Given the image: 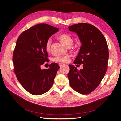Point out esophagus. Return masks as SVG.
I'll use <instances>...</instances> for the list:
<instances>
[{
	"instance_id": "1",
	"label": "esophagus",
	"mask_w": 121,
	"mask_h": 121,
	"mask_svg": "<svg viewBox=\"0 0 121 121\" xmlns=\"http://www.w3.org/2000/svg\"><path fill=\"white\" fill-rule=\"evenodd\" d=\"M64 65H65L64 64H59V66H60V67H61L62 66H63Z\"/></svg>"
}]
</instances>
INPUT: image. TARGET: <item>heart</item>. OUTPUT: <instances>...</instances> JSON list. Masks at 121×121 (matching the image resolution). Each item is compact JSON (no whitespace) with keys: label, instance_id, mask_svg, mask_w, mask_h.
I'll use <instances>...</instances> for the list:
<instances>
[{"label":"heart","instance_id":"obj_1","mask_svg":"<svg viewBox=\"0 0 121 121\" xmlns=\"http://www.w3.org/2000/svg\"><path fill=\"white\" fill-rule=\"evenodd\" d=\"M58 39L60 40V41L63 43L65 46L69 47L73 43V40H72L71 36L69 35L68 34L62 33L57 36ZM52 44V40L51 39H48L46 41L45 44V49L47 52H49L50 50V48ZM69 56H59L56 57H55L53 60L60 62V63H65L69 61Z\"/></svg>","mask_w":121,"mask_h":121}]
</instances>
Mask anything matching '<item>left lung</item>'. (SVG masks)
Instances as JSON below:
<instances>
[{"label":"left lung","mask_w":121,"mask_h":121,"mask_svg":"<svg viewBox=\"0 0 121 121\" xmlns=\"http://www.w3.org/2000/svg\"><path fill=\"white\" fill-rule=\"evenodd\" d=\"M75 32L81 46L73 63L83 64V69L77 70L69 65V80L70 86L77 92L88 94L100 84L107 69L109 50L104 35L94 26L88 23H78L69 27Z\"/></svg>","instance_id":"1"}]
</instances>
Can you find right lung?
I'll return each instance as SVG.
<instances>
[{"instance_id": "add662e5", "label": "right lung", "mask_w": 121, "mask_h": 121, "mask_svg": "<svg viewBox=\"0 0 121 121\" xmlns=\"http://www.w3.org/2000/svg\"><path fill=\"white\" fill-rule=\"evenodd\" d=\"M59 29L47 24H39L24 31L18 37L13 54L14 71L28 92L40 95L49 91L60 66L52 63L48 69L41 66L49 62L45 49L46 41Z\"/></svg>"}]
</instances>
